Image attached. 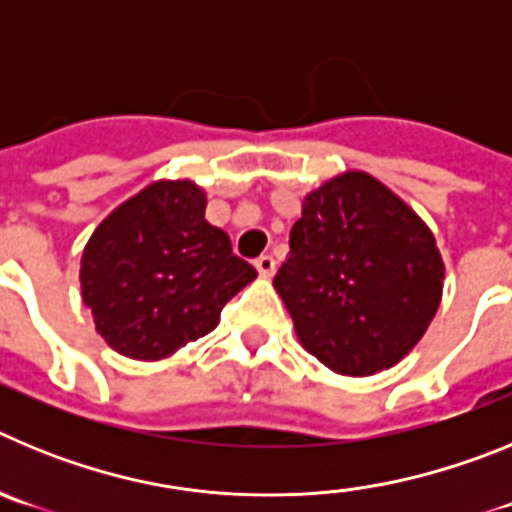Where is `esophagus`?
<instances>
[{"instance_id": "34e87169", "label": "esophagus", "mask_w": 512, "mask_h": 512, "mask_svg": "<svg viewBox=\"0 0 512 512\" xmlns=\"http://www.w3.org/2000/svg\"><path fill=\"white\" fill-rule=\"evenodd\" d=\"M253 264H256V269H259L261 277H271V274L277 271V261H274V256H266V253L253 261Z\"/></svg>"}]
</instances>
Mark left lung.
I'll use <instances>...</instances> for the list:
<instances>
[{"mask_svg": "<svg viewBox=\"0 0 512 512\" xmlns=\"http://www.w3.org/2000/svg\"><path fill=\"white\" fill-rule=\"evenodd\" d=\"M274 287L315 359L366 377L423 338L441 302L443 261L400 197L348 171L305 197Z\"/></svg>", "mask_w": 512, "mask_h": 512, "instance_id": "left-lung-1", "label": "left lung"}]
</instances>
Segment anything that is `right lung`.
<instances>
[{"instance_id": "add662e5", "label": "right lung", "mask_w": 512, "mask_h": 512, "mask_svg": "<svg viewBox=\"0 0 512 512\" xmlns=\"http://www.w3.org/2000/svg\"><path fill=\"white\" fill-rule=\"evenodd\" d=\"M205 192L156 182L102 220L81 256V295L117 354L156 361L207 336L256 269L205 220Z\"/></svg>"}]
</instances>
